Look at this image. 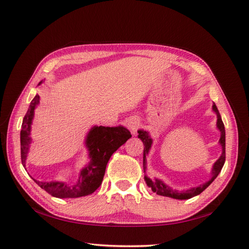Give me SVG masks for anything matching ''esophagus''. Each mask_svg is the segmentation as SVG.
Returning <instances> with one entry per match:
<instances>
[{"label":"esophagus","mask_w":249,"mask_h":249,"mask_svg":"<svg viewBox=\"0 0 249 249\" xmlns=\"http://www.w3.org/2000/svg\"><path fill=\"white\" fill-rule=\"evenodd\" d=\"M127 126H128V128L130 129L131 134L136 136L139 126H140V121H139V119L136 117H131L128 119V121H127Z\"/></svg>","instance_id":"34e87169"}]
</instances>
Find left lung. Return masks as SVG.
Instances as JSON below:
<instances>
[{
    "label": "left lung",
    "instance_id": "obj_1",
    "mask_svg": "<svg viewBox=\"0 0 249 249\" xmlns=\"http://www.w3.org/2000/svg\"><path fill=\"white\" fill-rule=\"evenodd\" d=\"M212 111L216 114V128L219 130V134H221V138L218 140V144L222 147V154L219 156L218 159L215 161L212 165L211 169V177L208 181L199 184L197 187H193L190 188L188 190L184 191H178L172 189L170 186L161 180L159 178H149L146 174L144 175V180H145V183L147 184L148 188H151L154 193L161 195V196H166V197H171L174 199H189L192 198L194 196L200 194L204 190H206L208 187L210 186L212 181L217 177V175L221 173L222 167L225 163V139H226V136H225V126L221 118V114L218 112V109L216 107L215 104L212 105ZM138 138L143 142L144 145V151H143V171L144 173H146V156L149 154V151H151L154 139L149 135V132L147 130L144 129H139L138 130Z\"/></svg>",
    "mask_w": 249,
    "mask_h": 249
}]
</instances>
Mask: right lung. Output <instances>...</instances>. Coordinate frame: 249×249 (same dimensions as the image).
<instances>
[{
  "instance_id": "1",
  "label": "right lung",
  "mask_w": 249,
  "mask_h": 249,
  "mask_svg": "<svg viewBox=\"0 0 249 249\" xmlns=\"http://www.w3.org/2000/svg\"><path fill=\"white\" fill-rule=\"evenodd\" d=\"M42 83L43 80L38 86ZM39 103L40 96L36 94L31 102L22 122L20 132L21 160L25 170L26 159L33 142L31 132L35 109L37 108ZM129 138H131L130 131L122 125L115 127L92 126L85 138V146L88 151L89 162L80 170L76 181L68 183L65 181H39L36 179L34 180L40 188L57 198H78L90 195L102 184L107 163L112 154Z\"/></svg>"
}]
</instances>
